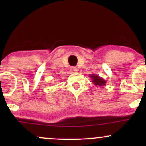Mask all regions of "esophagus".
<instances>
[{"label": "esophagus", "mask_w": 146, "mask_h": 146, "mask_svg": "<svg viewBox=\"0 0 146 146\" xmlns=\"http://www.w3.org/2000/svg\"><path fill=\"white\" fill-rule=\"evenodd\" d=\"M78 68L76 67H75V66H73V67H71V69H70V71L71 72V73H77L78 72Z\"/></svg>", "instance_id": "esophagus-1"}]
</instances>
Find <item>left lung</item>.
I'll return each mask as SVG.
<instances>
[{"instance_id": "8db88e82", "label": "left lung", "mask_w": 146, "mask_h": 146, "mask_svg": "<svg viewBox=\"0 0 146 146\" xmlns=\"http://www.w3.org/2000/svg\"><path fill=\"white\" fill-rule=\"evenodd\" d=\"M90 78H91L92 82L96 86H104L106 85V80L96 74H90Z\"/></svg>"}]
</instances>
